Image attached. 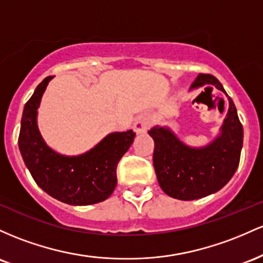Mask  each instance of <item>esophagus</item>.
<instances>
[{"label": "esophagus", "instance_id": "34e87169", "mask_svg": "<svg viewBox=\"0 0 263 263\" xmlns=\"http://www.w3.org/2000/svg\"><path fill=\"white\" fill-rule=\"evenodd\" d=\"M154 123V117L149 111H144L135 118L134 122V130L137 133H144L146 132L150 126Z\"/></svg>", "mask_w": 263, "mask_h": 263}]
</instances>
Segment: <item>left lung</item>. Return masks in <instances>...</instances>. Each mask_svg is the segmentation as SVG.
I'll return each instance as SVG.
<instances>
[{"label":"left lung","mask_w":263,"mask_h":263,"mask_svg":"<svg viewBox=\"0 0 263 263\" xmlns=\"http://www.w3.org/2000/svg\"><path fill=\"white\" fill-rule=\"evenodd\" d=\"M202 85H209L205 90L215 85L226 94L219 79L211 74L200 73L191 88ZM229 102L222 133L202 149L184 145L167 129L155 126L149 130L155 144L153 163L156 178L166 195L185 201L201 199L219 191L234 176L240 163L243 128L230 97Z\"/></svg>","instance_id":"obj_1"}]
</instances>
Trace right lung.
<instances>
[{
    "mask_svg": "<svg viewBox=\"0 0 263 263\" xmlns=\"http://www.w3.org/2000/svg\"><path fill=\"white\" fill-rule=\"evenodd\" d=\"M52 76L44 78L25 104L18 146L36 184L48 195L69 205L104 201L117 185V166L132 145L133 130L113 133L84 155L68 158L44 144L37 128V109Z\"/></svg>",
    "mask_w": 263,
    "mask_h": 263,
    "instance_id": "add662e5",
    "label": "right lung"
}]
</instances>
